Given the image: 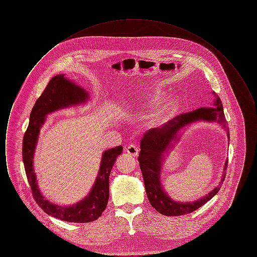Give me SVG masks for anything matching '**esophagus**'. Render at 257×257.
<instances>
[{
  "label": "esophagus",
  "instance_id": "esophagus-1",
  "mask_svg": "<svg viewBox=\"0 0 257 257\" xmlns=\"http://www.w3.org/2000/svg\"><path fill=\"white\" fill-rule=\"evenodd\" d=\"M126 151H127V153L128 154H130L131 156H133V157H136L137 155H138V153H139V148L134 146V145H131V146H129L128 147H126Z\"/></svg>",
  "mask_w": 257,
  "mask_h": 257
}]
</instances>
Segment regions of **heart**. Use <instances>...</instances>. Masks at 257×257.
<instances>
[{"mask_svg":"<svg viewBox=\"0 0 257 257\" xmlns=\"http://www.w3.org/2000/svg\"><path fill=\"white\" fill-rule=\"evenodd\" d=\"M163 97L162 92H156L147 101L148 104L157 105L159 103L161 98ZM177 106V99L171 98L168 101L162 102L151 110L147 116V122L151 127H157L167 122L171 117L173 110Z\"/></svg>","mask_w":257,"mask_h":257,"instance_id":"1","label":"heart"}]
</instances>
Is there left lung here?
<instances>
[{
  "label": "left lung",
  "instance_id": "obj_1",
  "mask_svg": "<svg viewBox=\"0 0 257 257\" xmlns=\"http://www.w3.org/2000/svg\"><path fill=\"white\" fill-rule=\"evenodd\" d=\"M214 105L216 108H198L196 110L184 112L171 120H169L162 127L152 128L146 132L141 141V152L139 154L140 168L143 173L144 182L146 186L147 197L152 207L155 208L162 215L165 216H182L196 211V209L203 206L213 196L220 191V185L225 177V171L227 169L228 159L225 161L223 175L220 180V186L216 187L207 196L196 200L195 202L179 203L173 201L168 196L160 182V173L162 170V156L167 148L171 147V143L177 139L178 131L184 126L198 120L216 121L225 128L229 140V129L224 117L222 103L219 96H215Z\"/></svg>",
  "mask_w": 257,
  "mask_h": 257
}]
</instances>
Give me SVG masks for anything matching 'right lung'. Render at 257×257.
Masks as SVG:
<instances>
[{"label":"right lung","mask_w":257,"mask_h":257,"mask_svg":"<svg viewBox=\"0 0 257 257\" xmlns=\"http://www.w3.org/2000/svg\"><path fill=\"white\" fill-rule=\"evenodd\" d=\"M88 98L86 90L64 78L57 75L50 80L31 111L30 123L25 132L22 156L25 171L33 196L38 206L50 216L69 222H90L97 220L107 207L109 199V178L116 157L121 154L122 147L109 149L103 153L96 181L89 195L73 206H60L53 204L41 195L34 171L33 161L37 147L39 129L45 121V116L55 110L78 105Z\"/></svg>","instance_id":"add662e5"}]
</instances>
